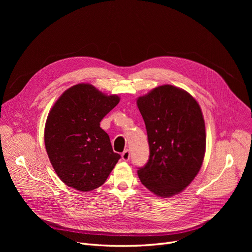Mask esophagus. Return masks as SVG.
Returning a JSON list of instances; mask_svg holds the SVG:
<instances>
[{"instance_id":"obj_1","label":"esophagus","mask_w":252,"mask_h":252,"mask_svg":"<svg viewBox=\"0 0 252 252\" xmlns=\"http://www.w3.org/2000/svg\"><path fill=\"white\" fill-rule=\"evenodd\" d=\"M129 157H130V152H129V150H125L124 152H123V154H122V158H123V160H125V161H128L129 160Z\"/></svg>"}]
</instances>
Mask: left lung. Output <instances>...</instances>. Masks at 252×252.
I'll return each mask as SVG.
<instances>
[{
    "label": "left lung",
    "mask_w": 252,
    "mask_h": 252,
    "mask_svg": "<svg viewBox=\"0 0 252 252\" xmlns=\"http://www.w3.org/2000/svg\"><path fill=\"white\" fill-rule=\"evenodd\" d=\"M149 159L138 167L145 187L163 198L180 193L199 171L205 152V125L200 106L182 89L164 85L140 97Z\"/></svg>",
    "instance_id": "8db88e82"
}]
</instances>
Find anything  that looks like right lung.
Segmentation results:
<instances>
[{
  "mask_svg": "<svg viewBox=\"0 0 252 252\" xmlns=\"http://www.w3.org/2000/svg\"><path fill=\"white\" fill-rule=\"evenodd\" d=\"M119 102L88 84L66 90L53 106L45 126V146L56 174L78 191L105 183L121 155L100 127L103 117Z\"/></svg>",
  "mask_w": 252,
  "mask_h": 252,
  "instance_id": "1",
  "label": "right lung"
}]
</instances>
